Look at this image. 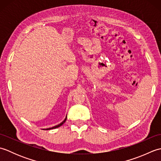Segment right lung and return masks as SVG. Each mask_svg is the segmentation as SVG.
<instances>
[{
	"mask_svg": "<svg viewBox=\"0 0 161 161\" xmlns=\"http://www.w3.org/2000/svg\"><path fill=\"white\" fill-rule=\"evenodd\" d=\"M66 118H67V117L66 118H65V119H64V120L62 122H61V123H60V124L59 125H57V126H53V127H52V128H49V129H46V130H49V129H56V128H58V127H59V126H61V125H62L63 124H64V123L65 122H66Z\"/></svg>",
	"mask_w": 161,
	"mask_h": 161,
	"instance_id": "add662e5",
	"label": "right lung"
}]
</instances>
